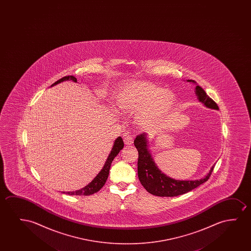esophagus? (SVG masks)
Masks as SVG:
<instances>
[{
	"label": "esophagus",
	"mask_w": 251,
	"mask_h": 251,
	"mask_svg": "<svg viewBox=\"0 0 251 251\" xmlns=\"http://www.w3.org/2000/svg\"><path fill=\"white\" fill-rule=\"evenodd\" d=\"M133 141H134V138H133V136H131L130 134H124V142H125V144L132 145L133 144Z\"/></svg>",
	"instance_id": "34e87169"
}]
</instances>
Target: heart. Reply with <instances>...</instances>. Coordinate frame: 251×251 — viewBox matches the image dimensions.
I'll list each match as a JSON object with an SVG mask.
<instances>
[{
  "instance_id": "obj_1",
  "label": "heart",
  "mask_w": 251,
  "mask_h": 251,
  "mask_svg": "<svg viewBox=\"0 0 251 251\" xmlns=\"http://www.w3.org/2000/svg\"><path fill=\"white\" fill-rule=\"evenodd\" d=\"M175 96L171 91L154 84L132 81L118 94L119 106L127 111H140L138 119L143 124H154L168 113Z\"/></svg>"
}]
</instances>
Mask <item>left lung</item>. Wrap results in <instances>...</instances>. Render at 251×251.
<instances>
[{"instance_id": "obj_1", "label": "left lung", "mask_w": 251, "mask_h": 251, "mask_svg": "<svg viewBox=\"0 0 251 251\" xmlns=\"http://www.w3.org/2000/svg\"><path fill=\"white\" fill-rule=\"evenodd\" d=\"M188 81L194 80L189 79ZM196 93L198 100L206 107L213 110H219L217 103L210 98L206 92L200 86H196ZM134 146L139 153L138 158V176L142 186L148 192L153 196L173 197L188 193L209 179L213 171V166L209 173L200 180L195 181H180L171 178L162 173L155 165L148 148V141L146 134H140L135 138Z\"/></svg>"}]
</instances>
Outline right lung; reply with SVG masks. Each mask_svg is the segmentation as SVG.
Segmentation results:
<instances>
[{"mask_svg": "<svg viewBox=\"0 0 251 251\" xmlns=\"http://www.w3.org/2000/svg\"><path fill=\"white\" fill-rule=\"evenodd\" d=\"M64 80H72V81L77 82V79H76L75 76H65V77H62V79H58L57 81H55L54 84H52L51 86H55L56 84L64 81ZM124 141H123L122 137L119 136L114 142L113 148H112L111 151H110V155H109V157L107 158L106 162H105V164L103 165V169L97 175L96 177L93 179V181L90 182L88 185L84 187L83 189L76 190V191H73V192H66V194L70 195V196H91V195H93L94 193L100 191V189H102V187L104 185V183H105L107 178H108L111 163L113 161L115 157L119 153V151L124 148Z\"/></svg>", "mask_w": 251, "mask_h": 251, "instance_id": "1", "label": "right lung"}]
</instances>
